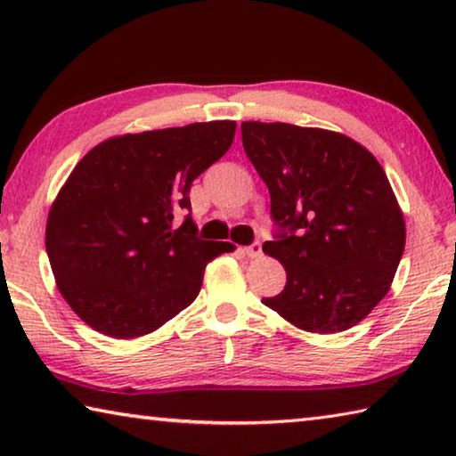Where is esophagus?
<instances>
[{
  "label": "esophagus",
  "instance_id": "1",
  "mask_svg": "<svg viewBox=\"0 0 456 456\" xmlns=\"http://www.w3.org/2000/svg\"><path fill=\"white\" fill-rule=\"evenodd\" d=\"M261 253H264V249H261V241H253L249 247H245V256L256 259L259 257Z\"/></svg>",
  "mask_w": 456,
  "mask_h": 456
}]
</instances>
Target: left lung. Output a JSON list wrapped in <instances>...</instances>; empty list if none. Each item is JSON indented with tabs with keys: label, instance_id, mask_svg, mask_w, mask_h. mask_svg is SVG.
Listing matches in <instances>:
<instances>
[{
	"label": "left lung",
	"instance_id": "8db88e82",
	"mask_svg": "<svg viewBox=\"0 0 456 456\" xmlns=\"http://www.w3.org/2000/svg\"><path fill=\"white\" fill-rule=\"evenodd\" d=\"M243 149L272 197L288 281L267 307L314 334L356 326L388 293L406 241L384 168L364 146L323 128L243 122Z\"/></svg>",
	"mask_w": 456,
	"mask_h": 456
}]
</instances>
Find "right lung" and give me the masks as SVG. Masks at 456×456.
I'll return each mask as SVG.
<instances>
[{
    "label": "right lung",
    "mask_w": 456,
    "mask_h": 456,
    "mask_svg": "<svg viewBox=\"0 0 456 456\" xmlns=\"http://www.w3.org/2000/svg\"><path fill=\"white\" fill-rule=\"evenodd\" d=\"M235 128L215 120L117 136L76 165L50 209L45 251L60 293L90 328L151 334L195 302L207 264L235 249L197 235L189 199Z\"/></svg>",
    "instance_id": "add662e5"
}]
</instances>
